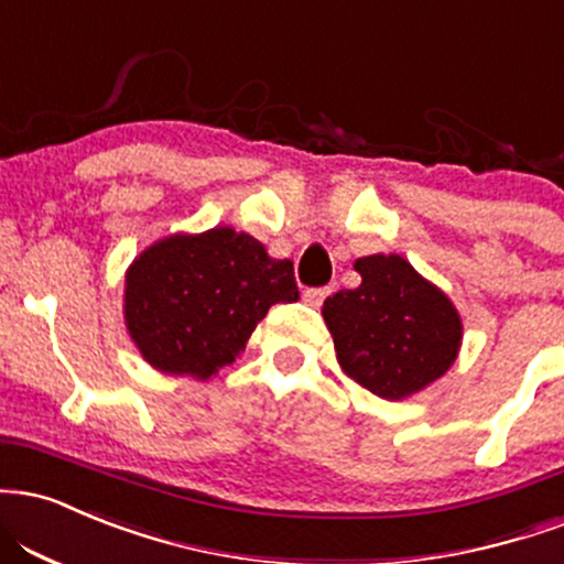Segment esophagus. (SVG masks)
<instances>
[{
    "label": "esophagus",
    "instance_id": "34e87169",
    "mask_svg": "<svg viewBox=\"0 0 564 564\" xmlns=\"http://www.w3.org/2000/svg\"><path fill=\"white\" fill-rule=\"evenodd\" d=\"M330 286H323V289H307L304 291V302L310 304V307H323V302L330 296Z\"/></svg>",
    "mask_w": 564,
    "mask_h": 564
}]
</instances>
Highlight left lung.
I'll use <instances>...</instances> for the list:
<instances>
[{
	"label": "left lung",
	"instance_id": "left-lung-1",
	"mask_svg": "<svg viewBox=\"0 0 564 564\" xmlns=\"http://www.w3.org/2000/svg\"><path fill=\"white\" fill-rule=\"evenodd\" d=\"M355 270L362 283L323 304L338 365L376 397H412L452 368L463 321L449 296L404 257L370 254Z\"/></svg>",
	"mask_w": 564,
	"mask_h": 564
}]
</instances>
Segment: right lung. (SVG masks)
<instances>
[{
    "mask_svg": "<svg viewBox=\"0 0 564 564\" xmlns=\"http://www.w3.org/2000/svg\"><path fill=\"white\" fill-rule=\"evenodd\" d=\"M294 262L217 226L167 236L126 273V325L141 357L171 376H213L247 347L275 302H296Z\"/></svg>",
    "mask_w": 564,
    "mask_h": 564,
    "instance_id": "obj_1",
    "label": "right lung"
}]
</instances>
